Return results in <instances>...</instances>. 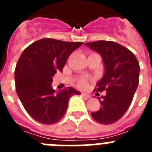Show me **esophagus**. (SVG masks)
<instances>
[{"label":"esophagus","instance_id":"34e87169","mask_svg":"<svg viewBox=\"0 0 152 152\" xmlns=\"http://www.w3.org/2000/svg\"><path fill=\"white\" fill-rule=\"evenodd\" d=\"M81 95L84 96H86V97H88V98L91 97V95L88 94H86V93H81Z\"/></svg>","mask_w":152,"mask_h":152}]
</instances>
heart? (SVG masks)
Wrapping results in <instances>:
<instances>
[{
    "instance_id": "heart-1",
    "label": "heart",
    "mask_w": 152,
    "mask_h": 152,
    "mask_svg": "<svg viewBox=\"0 0 152 152\" xmlns=\"http://www.w3.org/2000/svg\"><path fill=\"white\" fill-rule=\"evenodd\" d=\"M77 87L80 89H84L88 87V80L85 77H81L77 81Z\"/></svg>"
}]
</instances>
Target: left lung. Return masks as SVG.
Instances as JSON below:
<instances>
[{
  "label": "left lung",
  "instance_id": "left-lung-1",
  "mask_svg": "<svg viewBox=\"0 0 152 152\" xmlns=\"http://www.w3.org/2000/svg\"><path fill=\"white\" fill-rule=\"evenodd\" d=\"M84 45L100 53L105 68L95 91L96 95L103 91L106 94L97 97L101 107L91 116L99 123L113 124L126 113L133 100L139 85V63L131 51L115 42L100 40Z\"/></svg>",
  "mask_w": 152,
  "mask_h": 152
}]
</instances>
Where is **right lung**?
I'll return each instance as SVG.
<instances>
[{"instance_id": "1", "label": "right lung", "mask_w": 152, "mask_h": 152, "mask_svg": "<svg viewBox=\"0 0 152 152\" xmlns=\"http://www.w3.org/2000/svg\"><path fill=\"white\" fill-rule=\"evenodd\" d=\"M82 42L42 39L24 49L16 65V91L24 109L36 121L45 125L59 121L67 110L70 97L80 94L68 87L56 94L52 77L62 72L68 58Z\"/></svg>"}]
</instances>
